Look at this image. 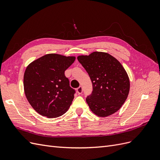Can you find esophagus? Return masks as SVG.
<instances>
[{"instance_id":"1","label":"esophagus","mask_w":160,"mask_h":160,"mask_svg":"<svg viewBox=\"0 0 160 160\" xmlns=\"http://www.w3.org/2000/svg\"><path fill=\"white\" fill-rule=\"evenodd\" d=\"M77 93H78L79 94H81L82 92H83V88H82L81 86H79V88L77 89Z\"/></svg>"}]
</instances>
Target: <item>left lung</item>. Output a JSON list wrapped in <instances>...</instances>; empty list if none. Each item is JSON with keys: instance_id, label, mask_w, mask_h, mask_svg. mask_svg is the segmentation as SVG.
Here are the masks:
<instances>
[{"instance_id": "left-lung-1", "label": "left lung", "mask_w": 160, "mask_h": 160, "mask_svg": "<svg viewBox=\"0 0 160 160\" xmlns=\"http://www.w3.org/2000/svg\"><path fill=\"white\" fill-rule=\"evenodd\" d=\"M77 59L89 74L93 85L86 101L92 112L107 117L118 111L128 98L130 83L127 72L115 57L95 51Z\"/></svg>"}]
</instances>
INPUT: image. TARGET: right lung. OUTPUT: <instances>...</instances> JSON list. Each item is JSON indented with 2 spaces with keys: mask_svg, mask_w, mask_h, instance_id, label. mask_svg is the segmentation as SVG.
Instances as JSON below:
<instances>
[{
  "mask_svg": "<svg viewBox=\"0 0 160 160\" xmlns=\"http://www.w3.org/2000/svg\"><path fill=\"white\" fill-rule=\"evenodd\" d=\"M75 57L47 54L28 65L24 74V90L28 102L38 113L56 118L69 109L75 89L69 85L65 71Z\"/></svg>",
  "mask_w": 160,
  "mask_h": 160,
  "instance_id": "right-lung-1",
  "label": "right lung"
}]
</instances>
